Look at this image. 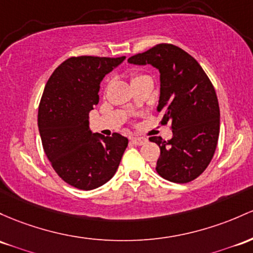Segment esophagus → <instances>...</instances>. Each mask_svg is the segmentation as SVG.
I'll return each mask as SVG.
<instances>
[{"instance_id": "obj_1", "label": "esophagus", "mask_w": 253, "mask_h": 253, "mask_svg": "<svg viewBox=\"0 0 253 253\" xmlns=\"http://www.w3.org/2000/svg\"><path fill=\"white\" fill-rule=\"evenodd\" d=\"M131 140L133 144H135V145H143V144H145L146 141H148L146 138H143V137H132Z\"/></svg>"}]
</instances>
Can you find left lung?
<instances>
[{
	"label": "left lung",
	"instance_id": "left-lung-1",
	"mask_svg": "<svg viewBox=\"0 0 253 253\" xmlns=\"http://www.w3.org/2000/svg\"><path fill=\"white\" fill-rule=\"evenodd\" d=\"M128 63L151 65L160 72L157 112L162 124L171 122L173 138L151 137L160 146L158 175L186 184L209 166L220 134V107L215 88L203 68L185 50L173 44H158L129 57Z\"/></svg>",
	"mask_w": 253,
	"mask_h": 253
}]
</instances>
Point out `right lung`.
<instances>
[{
  "label": "right lung",
  "mask_w": 253,
  "mask_h": 253,
  "mask_svg": "<svg viewBox=\"0 0 253 253\" xmlns=\"http://www.w3.org/2000/svg\"><path fill=\"white\" fill-rule=\"evenodd\" d=\"M125 59L71 57L55 69L44 87L38 109L44 152L57 175L79 190L109 181L128 145L119 133H93L88 122V113L99 102L101 82Z\"/></svg>",
  "instance_id": "add662e5"
}]
</instances>
